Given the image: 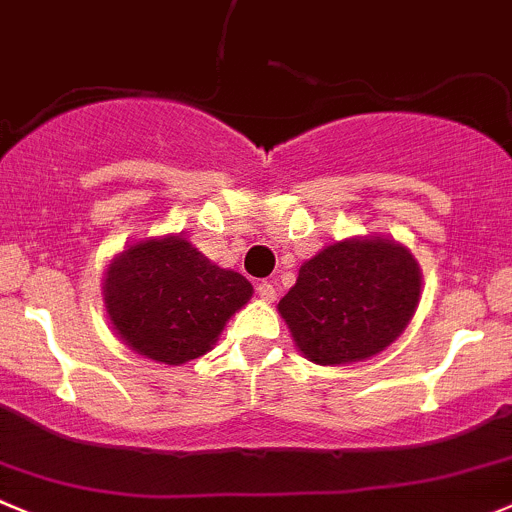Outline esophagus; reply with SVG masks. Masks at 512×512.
I'll use <instances>...</instances> for the list:
<instances>
[{
  "label": "esophagus",
  "mask_w": 512,
  "mask_h": 512,
  "mask_svg": "<svg viewBox=\"0 0 512 512\" xmlns=\"http://www.w3.org/2000/svg\"><path fill=\"white\" fill-rule=\"evenodd\" d=\"M257 295H260L262 302H275L277 292L270 282H260V285H257Z\"/></svg>",
  "instance_id": "1"
}]
</instances>
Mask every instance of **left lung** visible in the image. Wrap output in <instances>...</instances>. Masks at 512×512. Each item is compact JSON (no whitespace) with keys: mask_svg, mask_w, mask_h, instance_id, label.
Wrapping results in <instances>:
<instances>
[{"mask_svg":"<svg viewBox=\"0 0 512 512\" xmlns=\"http://www.w3.org/2000/svg\"><path fill=\"white\" fill-rule=\"evenodd\" d=\"M420 295L423 272L403 242L345 237L302 262L277 310L307 360L350 365L393 345L413 320Z\"/></svg>","mask_w":512,"mask_h":512,"instance_id":"1","label":"left lung"}]
</instances>
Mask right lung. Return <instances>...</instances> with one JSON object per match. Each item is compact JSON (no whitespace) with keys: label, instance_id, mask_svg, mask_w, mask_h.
Masks as SVG:
<instances>
[{"label":"right lung","instance_id":"right-lung-1","mask_svg":"<svg viewBox=\"0 0 512 512\" xmlns=\"http://www.w3.org/2000/svg\"><path fill=\"white\" fill-rule=\"evenodd\" d=\"M250 297L252 285L240 272L215 265L182 232L132 242L102 277L112 330L160 365H185L210 352Z\"/></svg>","mask_w":512,"mask_h":512}]
</instances>
